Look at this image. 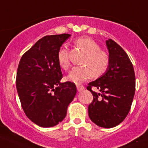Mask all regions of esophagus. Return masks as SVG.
<instances>
[{"label": "esophagus", "mask_w": 148, "mask_h": 148, "mask_svg": "<svg viewBox=\"0 0 148 148\" xmlns=\"http://www.w3.org/2000/svg\"><path fill=\"white\" fill-rule=\"evenodd\" d=\"M76 87H77V89H78V91H83V90H84V88H85V87H84V86L80 85V84H78V85H76Z\"/></svg>", "instance_id": "34e87169"}]
</instances>
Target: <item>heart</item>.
I'll return each mask as SVG.
<instances>
[{
	"mask_svg": "<svg viewBox=\"0 0 148 148\" xmlns=\"http://www.w3.org/2000/svg\"><path fill=\"white\" fill-rule=\"evenodd\" d=\"M75 46L85 54L80 67H74L68 75L67 80L74 84H81L92 76L98 78L105 73L109 65V56L101 50L99 45L88 38H80L74 42ZM57 61L60 67L67 70L70 65L68 51L61 48L57 54Z\"/></svg>",
	"mask_w": 148,
	"mask_h": 148,
	"instance_id": "b5f03b06",
	"label": "heart"
}]
</instances>
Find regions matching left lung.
Returning a JSON list of instances; mask_svg holds the SVG:
<instances>
[{
	"mask_svg": "<svg viewBox=\"0 0 148 148\" xmlns=\"http://www.w3.org/2000/svg\"><path fill=\"white\" fill-rule=\"evenodd\" d=\"M109 65L99 78L90 82L87 89L94 97L88 105V116L100 127L112 128L127 116L135 93V75L133 65L125 51L114 40L108 39ZM92 87L99 89L93 92Z\"/></svg>",
	"mask_w": 148,
	"mask_h": 148,
	"instance_id": "left-lung-1",
	"label": "left lung"
}]
</instances>
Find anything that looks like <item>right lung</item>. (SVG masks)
<instances>
[{
    "mask_svg": "<svg viewBox=\"0 0 148 148\" xmlns=\"http://www.w3.org/2000/svg\"><path fill=\"white\" fill-rule=\"evenodd\" d=\"M70 36H44L25 52L18 66L16 86L22 109L31 121L41 127L62 121L76 94L74 83L60 82L62 73L57 61L60 47Z\"/></svg>",
    "mask_w": 148,
    "mask_h": 148,
    "instance_id": "add662e5",
    "label": "right lung"
}]
</instances>
